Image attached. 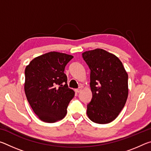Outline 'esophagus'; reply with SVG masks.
Masks as SVG:
<instances>
[{
	"instance_id": "1",
	"label": "esophagus",
	"mask_w": 151,
	"mask_h": 151,
	"mask_svg": "<svg viewBox=\"0 0 151 151\" xmlns=\"http://www.w3.org/2000/svg\"><path fill=\"white\" fill-rule=\"evenodd\" d=\"M82 91V88L81 87H79L78 88H76L75 89V92L76 93H80V92Z\"/></svg>"
}]
</instances>
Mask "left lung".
I'll list each match as a JSON object with an SVG mask.
<instances>
[{
    "instance_id": "obj_1",
    "label": "left lung",
    "mask_w": 151,
    "mask_h": 151,
    "mask_svg": "<svg viewBox=\"0 0 151 151\" xmlns=\"http://www.w3.org/2000/svg\"><path fill=\"white\" fill-rule=\"evenodd\" d=\"M82 55L91 70L93 93L86 114L96 123H109L118 116L126 103L128 74L118 57L101 48L86 51Z\"/></svg>"
}]
</instances>
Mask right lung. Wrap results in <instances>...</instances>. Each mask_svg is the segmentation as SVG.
Segmentation results:
<instances>
[{"instance_id": "obj_1", "label": "right lung", "mask_w": 151, "mask_h": 151, "mask_svg": "<svg viewBox=\"0 0 151 151\" xmlns=\"http://www.w3.org/2000/svg\"><path fill=\"white\" fill-rule=\"evenodd\" d=\"M73 56L49 52L35 58L24 70V92L33 111L42 121L55 122L67 113V106L75 96L68 88L64 73Z\"/></svg>"}]
</instances>
